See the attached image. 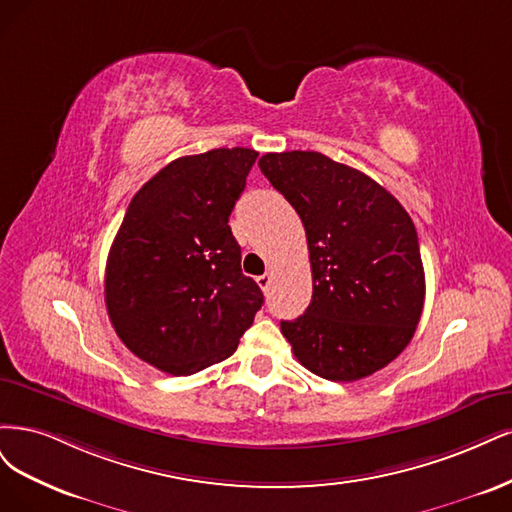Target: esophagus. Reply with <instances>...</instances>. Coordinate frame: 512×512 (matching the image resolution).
I'll use <instances>...</instances> for the list:
<instances>
[{"instance_id": "34e87169", "label": "esophagus", "mask_w": 512, "mask_h": 512, "mask_svg": "<svg viewBox=\"0 0 512 512\" xmlns=\"http://www.w3.org/2000/svg\"><path fill=\"white\" fill-rule=\"evenodd\" d=\"M257 285L261 287V291H268V289H270V285H272V274H270V272H266V274L257 276Z\"/></svg>"}]
</instances>
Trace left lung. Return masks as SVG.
I'll return each mask as SVG.
<instances>
[{
  "label": "left lung",
  "instance_id": "left-lung-1",
  "mask_svg": "<svg viewBox=\"0 0 512 512\" xmlns=\"http://www.w3.org/2000/svg\"><path fill=\"white\" fill-rule=\"evenodd\" d=\"M259 168L306 229L312 300L302 317L280 321L293 355L336 383L385 368L423 312L415 223L376 180L321 153H266Z\"/></svg>",
  "mask_w": 512,
  "mask_h": 512
}]
</instances>
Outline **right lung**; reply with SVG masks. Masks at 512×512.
<instances>
[{"label": "right lung", "mask_w": 512, "mask_h": 512, "mask_svg": "<svg viewBox=\"0 0 512 512\" xmlns=\"http://www.w3.org/2000/svg\"><path fill=\"white\" fill-rule=\"evenodd\" d=\"M257 155L236 146L174 159L129 202L106 261V310L127 349L161 372L227 359L263 304L227 225Z\"/></svg>", "instance_id": "obj_1"}]
</instances>
